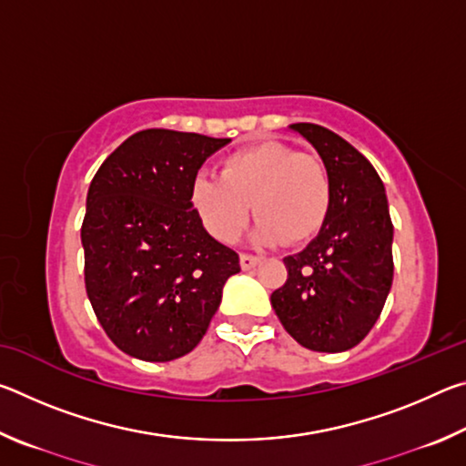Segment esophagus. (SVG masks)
I'll list each match as a JSON object with an SVG mask.
<instances>
[{"label": "esophagus", "mask_w": 466, "mask_h": 466, "mask_svg": "<svg viewBox=\"0 0 466 466\" xmlns=\"http://www.w3.org/2000/svg\"><path fill=\"white\" fill-rule=\"evenodd\" d=\"M258 261H261V258L255 257V255H247V252H242V255H240V267L244 271H248V269H252V267H257Z\"/></svg>", "instance_id": "34e87169"}]
</instances>
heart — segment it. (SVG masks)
I'll use <instances>...</instances> for the list:
<instances>
[{
  "label": "heart",
  "instance_id": "1",
  "mask_svg": "<svg viewBox=\"0 0 466 466\" xmlns=\"http://www.w3.org/2000/svg\"><path fill=\"white\" fill-rule=\"evenodd\" d=\"M191 201L208 232L222 242L242 232L252 205L257 240L299 244L327 222L330 178L319 156L269 139L226 156L219 178L197 177Z\"/></svg>",
  "mask_w": 466,
  "mask_h": 466
}]
</instances>
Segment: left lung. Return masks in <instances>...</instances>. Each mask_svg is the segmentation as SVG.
<instances>
[{
  "label": "left lung",
  "instance_id": "8db88e82",
  "mask_svg": "<svg viewBox=\"0 0 466 466\" xmlns=\"http://www.w3.org/2000/svg\"><path fill=\"white\" fill-rule=\"evenodd\" d=\"M320 154L330 178V209L304 250L283 258L288 279L271 294L283 329L312 351L356 347L380 317L392 286V222L372 164L337 133L294 123Z\"/></svg>",
  "mask_w": 466,
  "mask_h": 466
}]
</instances>
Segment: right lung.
<instances>
[{"mask_svg":"<svg viewBox=\"0 0 466 466\" xmlns=\"http://www.w3.org/2000/svg\"><path fill=\"white\" fill-rule=\"evenodd\" d=\"M230 139L144 129L94 175L82 224L84 281L110 341L144 361L193 351L238 255L205 232L191 203L197 170Z\"/></svg>","mask_w":466,"mask_h":466,"instance_id":"1","label":"right lung"}]
</instances>
